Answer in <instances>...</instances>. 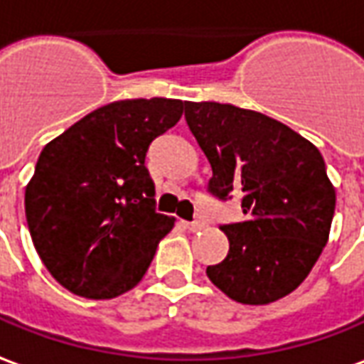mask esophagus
Instances as JSON below:
<instances>
[{
	"label": "esophagus",
	"mask_w": 364,
	"mask_h": 364,
	"mask_svg": "<svg viewBox=\"0 0 364 364\" xmlns=\"http://www.w3.org/2000/svg\"><path fill=\"white\" fill-rule=\"evenodd\" d=\"M186 230H190V232H198V230H202L204 228V222H186Z\"/></svg>",
	"instance_id": "34e87169"
}]
</instances>
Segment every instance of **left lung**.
<instances>
[{
  "label": "left lung",
  "instance_id": "obj_1",
  "mask_svg": "<svg viewBox=\"0 0 364 364\" xmlns=\"http://www.w3.org/2000/svg\"><path fill=\"white\" fill-rule=\"evenodd\" d=\"M212 166L210 192L242 194L245 220L222 225L230 252L206 269L230 299L267 305L295 291L329 242L335 186L317 146L257 110L184 102Z\"/></svg>",
  "mask_w": 364,
  "mask_h": 364
}]
</instances>
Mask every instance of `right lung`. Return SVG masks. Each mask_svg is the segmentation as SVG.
I'll list each match as a JSON object with an SVG mask.
<instances>
[{"label":"right lung","instance_id":"1","mask_svg":"<svg viewBox=\"0 0 364 364\" xmlns=\"http://www.w3.org/2000/svg\"><path fill=\"white\" fill-rule=\"evenodd\" d=\"M178 99L99 107L45 144L25 186L35 250L65 289L114 299L136 287L174 218L154 212L150 142L176 124Z\"/></svg>","mask_w":364,"mask_h":364}]
</instances>
